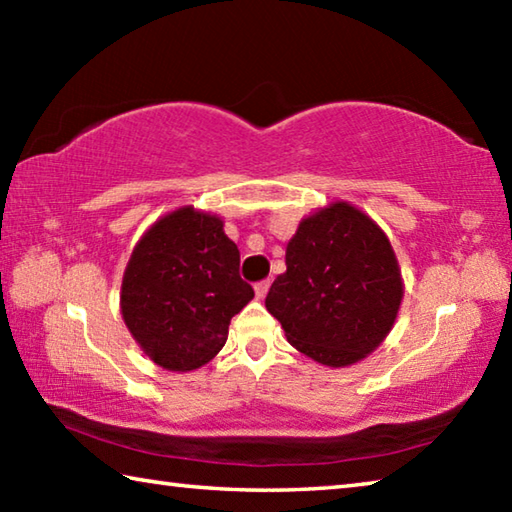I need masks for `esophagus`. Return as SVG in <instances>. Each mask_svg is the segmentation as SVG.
I'll return each mask as SVG.
<instances>
[{
  "mask_svg": "<svg viewBox=\"0 0 512 512\" xmlns=\"http://www.w3.org/2000/svg\"><path fill=\"white\" fill-rule=\"evenodd\" d=\"M268 287H271V280H262V282H257L255 284V296L262 300L266 293H268Z\"/></svg>",
  "mask_w": 512,
  "mask_h": 512,
  "instance_id": "obj_1",
  "label": "esophagus"
}]
</instances>
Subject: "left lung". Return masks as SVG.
Returning <instances> with one entry per match:
<instances>
[{"instance_id":"8db88e82","label":"left lung","mask_w":512,"mask_h":512,"mask_svg":"<svg viewBox=\"0 0 512 512\" xmlns=\"http://www.w3.org/2000/svg\"><path fill=\"white\" fill-rule=\"evenodd\" d=\"M266 309L287 341L327 368L354 366L391 332L404 298L386 232L348 201L318 207L287 244Z\"/></svg>"}]
</instances>
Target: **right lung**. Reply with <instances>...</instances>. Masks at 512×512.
<instances>
[{
    "label": "right lung",
    "mask_w": 512,
    "mask_h": 512,
    "mask_svg": "<svg viewBox=\"0 0 512 512\" xmlns=\"http://www.w3.org/2000/svg\"><path fill=\"white\" fill-rule=\"evenodd\" d=\"M253 298L221 216L183 205L160 216L135 244L119 307L155 366L187 372L219 354L232 316Z\"/></svg>",
    "instance_id": "obj_1"
}]
</instances>
